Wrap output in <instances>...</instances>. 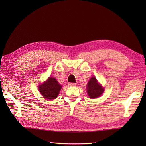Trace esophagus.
<instances>
[{"label":"esophagus","mask_w":146,"mask_h":146,"mask_svg":"<svg viewBox=\"0 0 146 146\" xmlns=\"http://www.w3.org/2000/svg\"><path fill=\"white\" fill-rule=\"evenodd\" d=\"M76 85V83H68V86H75Z\"/></svg>","instance_id":"1"}]
</instances>
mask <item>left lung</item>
<instances>
[{"instance_id":"obj_1","label":"left lung","mask_w":146,"mask_h":146,"mask_svg":"<svg viewBox=\"0 0 146 146\" xmlns=\"http://www.w3.org/2000/svg\"><path fill=\"white\" fill-rule=\"evenodd\" d=\"M88 95L91 98H95L100 96L104 92V89L101 85H99L95 77H92L88 83L87 87Z\"/></svg>"}]
</instances>
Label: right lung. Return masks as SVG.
<instances>
[{"instance_id":"1","label":"right lung","mask_w":146,"mask_h":146,"mask_svg":"<svg viewBox=\"0 0 146 146\" xmlns=\"http://www.w3.org/2000/svg\"><path fill=\"white\" fill-rule=\"evenodd\" d=\"M61 88V85L59 84L54 78L49 77L47 81L39 86V92L42 97L47 99H54L58 97Z\"/></svg>"}]
</instances>
